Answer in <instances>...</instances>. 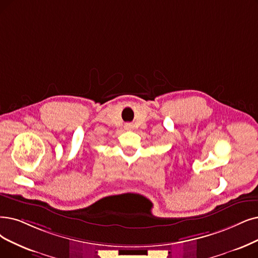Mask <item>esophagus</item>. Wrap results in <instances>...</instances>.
<instances>
[{"label": "esophagus", "instance_id": "obj_1", "mask_svg": "<svg viewBox=\"0 0 258 258\" xmlns=\"http://www.w3.org/2000/svg\"><path fill=\"white\" fill-rule=\"evenodd\" d=\"M125 129H126V130H131V129H133V125H132L131 122L125 123Z\"/></svg>", "mask_w": 258, "mask_h": 258}]
</instances>
